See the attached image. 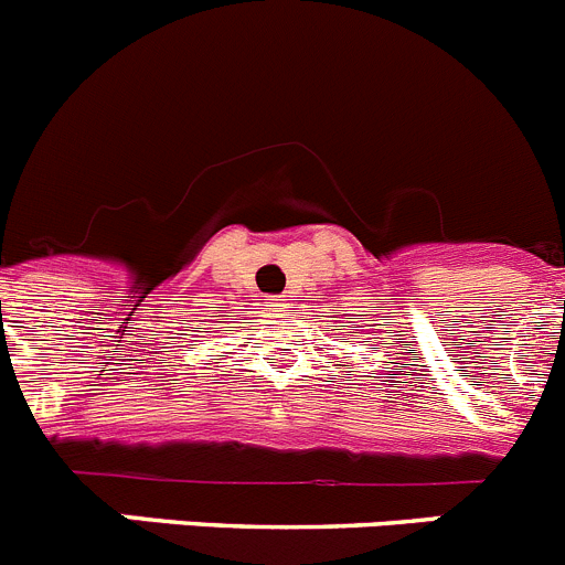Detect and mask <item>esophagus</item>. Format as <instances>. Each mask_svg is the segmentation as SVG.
I'll use <instances>...</instances> for the list:
<instances>
[{
	"instance_id": "obj_1",
	"label": "esophagus",
	"mask_w": 565,
	"mask_h": 565,
	"mask_svg": "<svg viewBox=\"0 0 565 565\" xmlns=\"http://www.w3.org/2000/svg\"><path fill=\"white\" fill-rule=\"evenodd\" d=\"M268 308H271V310H286L288 308V299L286 297H271V299H268Z\"/></svg>"
}]
</instances>
